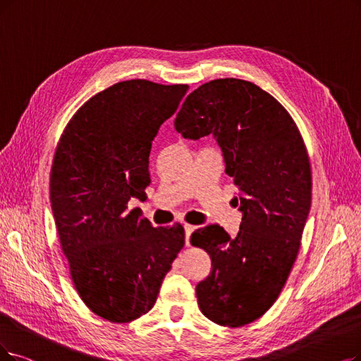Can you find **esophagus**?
Returning a JSON list of instances; mask_svg holds the SVG:
<instances>
[{
	"label": "esophagus",
	"instance_id": "34e87169",
	"mask_svg": "<svg viewBox=\"0 0 361 361\" xmlns=\"http://www.w3.org/2000/svg\"><path fill=\"white\" fill-rule=\"evenodd\" d=\"M183 229H185V244H186V246H190V237L192 234V231L195 229V226H192L190 224H185Z\"/></svg>",
	"mask_w": 361,
	"mask_h": 361
}]
</instances>
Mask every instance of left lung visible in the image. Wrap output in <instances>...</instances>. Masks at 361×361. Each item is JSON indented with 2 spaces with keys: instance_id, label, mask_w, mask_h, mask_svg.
<instances>
[{
  "instance_id": "obj_1",
  "label": "left lung",
  "mask_w": 361,
  "mask_h": 361,
  "mask_svg": "<svg viewBox=\"0 0 361 361\" xmlns=\"http://www.w3.org/2000/svg\"><path fill=\"white\" fill-rule=\"evenodd\" d=\"M175 128L192 140L213 135L243 213L235 237L218 224L191 235L212 259L195 287L198 307L216 324L252 323L277 300L299 252L312 188L305 143L280 102L237 78L200 85L185 99Z\"/></svg>"
}]
</instances>
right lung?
<instances>
[{
	"label": "right lung",
	"instance_id": "1",
	"mask_svg": "<svg viewBox=\"0 0 361 361\" xmlns=\"http://www.w3.org/2000/svg\"><path fill=\"white\" fill-rule=\"evenodd\" d=\"M186 84L128 80L89 99L61 136L50 201L75 289L94 314L128 323L155 304L185 244L180 224L154 228L130 198L147 200L149 152Z\"/></svg>",
	"mask_w": 361,
	"mask_h": 361
}]
</instances>
